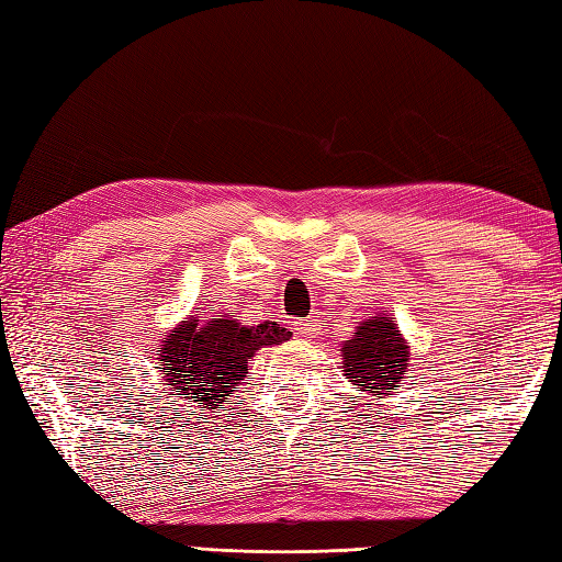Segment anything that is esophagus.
I'll return each mask as SVG.
<instances>
[{
	"mask_svg": "<svg viewBox=\"0 0 562 562\" xmlns=\"http://www.w3.org/2000/svg\"><path fill=\"white\" fill-rule=\"evenodd\" d=\"M294 326H296V331H300L302 336H306V338H314V334L318 331V318L316 316H306V318H300V322H294Z\"/></svg>",
	"mask_w": 562,
	"mask_h": 562,
	"instance_id": "1",
	"label": "esophagus"
}]
</instances>
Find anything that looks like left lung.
<instances>
[{
  "label": "left lung",
  "mask_w": 562,
  "mask_h": 562,
  "mask_svg": "<svg viewBox=\"0 0 562 562\" xmlns=\"http://www.w3.org/2000/svg\"><path fill=\"white\" fill-rule=\"evenodd\" d=\"M409 366V348L390 316H370L344 346V372L362 392L390 394Z\"/></svg>",
  "instance_id": "8db88e82"
}]
</instances>
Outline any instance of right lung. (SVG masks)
Returning <instances> with one entry per match:
<instances>
[{
    "mask_svg": "<svg viewBox=\"0 0 562 562\" xmlns=\"http://www.w3.org/2000/svg\"><path fill=\"white\" fill-rule=\"evenodd\" d=\"M290 336L278 322L246 328L234 318H216L204 326L194 318L165 338L160 372L170 390L212 409L236 392V384L246 378V362L256 350L280 346Z\"/></svg>",
    "mask_w": 562,
    "mask_h": 562,
    "instance_id": "add662e5",
    "label": "right lung"
}]
</instances>
